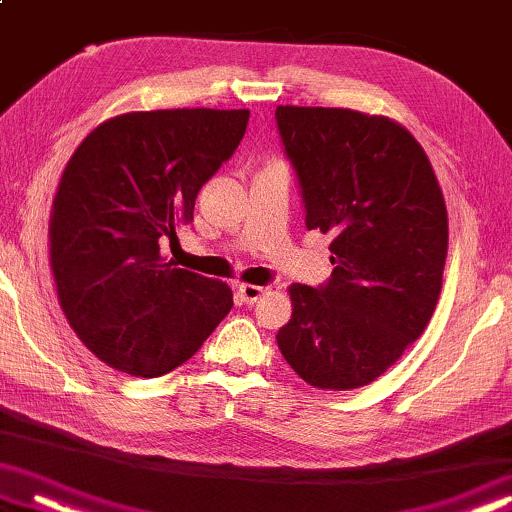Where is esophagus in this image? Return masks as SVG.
<instances>
[{"instance_id":"34e87169","label":"esophagus","mask_w":512,"mask_h":512,"mask_svg":"<svg viewBox=\"0 0 512 512\" xmlns=\"http://www.w3.org/2000/svg\"><path fill=\"white\" fill-rule=\"evenodd\" d=\"M236 294H239V299L246 303V305H253L259 301V296L264 294V287L259 285H239L236 287Z\"/></svg>"}]
</instances>
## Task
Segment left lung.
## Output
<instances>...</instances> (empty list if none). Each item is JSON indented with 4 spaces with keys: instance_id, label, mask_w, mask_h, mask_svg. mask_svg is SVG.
Returning a JSON list of instances; mask_svg holds the SVG:
<instances>
[{
    "instance_id": "8db88e82",
    "label": "left lung",
    "mask_w": 512,
    "mask_h": 512,
    "mask_svg": "<svg viewBox=\"0 0 512 512\" xmlns=\"http://www.w3.org/2000/svg\"><path fill=\"white\" fill-rule=\"evenodd\" d=\"M308 230L329 232L331 278L289 287L276 340L303 381L347 391L375 381L425 331L441 294L448 213L407 128L342 108L278 105Z\"/></svg>"
}]
</instances>
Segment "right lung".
I'll return each instance as SVG.
<instances>
[{
  "instance_id": "1",
  "label": "right lung",
  "mask_w": 512,
  "mask_h": 512,
  "mask_svg": "<svg viewBox=\"0 0 512 512\" xmlns=\"http://www.w3.org/2000/svg\"><path fill=\"white\" fill-rule=\"evenodd\" d=\"M248 110L128 112L91 131L61 174L50 264L61 310L110 368L160 377L232 310L220 280L177 269L160 239L193 220L200 188L230 160Z\"/></svg>"
}]
</instances>
